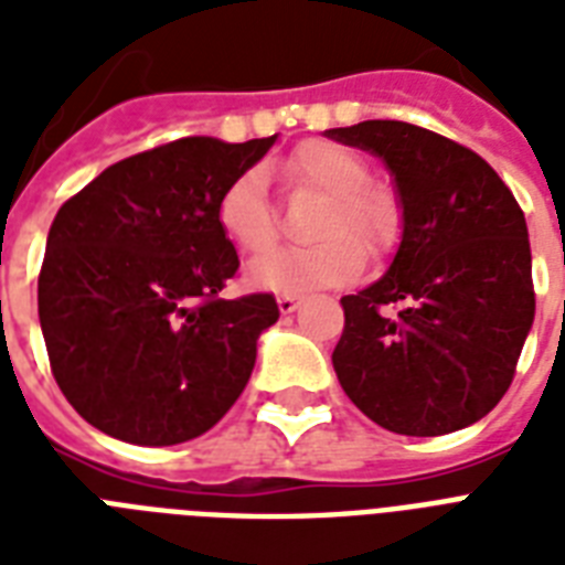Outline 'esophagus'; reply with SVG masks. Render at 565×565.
I'll list each match as a JSON object with an SVG mask.
<instances>
[{"label":"esophagus","instance_id":"esophagus-1","mask_svg":"<svg viewBox=\"0 0 565 565\" xmlns=\"http://www.w3.org/2000/svg\"><path fill=\"white\" fill-rule=\"evenodd\" d=\"M299 305L301 299L299 296H292V292H281V296H278V310H281V313H292V310H299Z\"/></svg>","mask_w":565,"mask_h":565}]
</instances>
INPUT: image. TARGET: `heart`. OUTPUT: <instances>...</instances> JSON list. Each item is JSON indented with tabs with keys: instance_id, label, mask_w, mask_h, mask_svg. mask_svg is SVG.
<instances>
[{
	"instance_id": "heart-1",
	"label": "heart",
	"mask_w": 565,
	"mask_h": 565,
	"mask_svg": "<svg viewBox=\"0 0 565 565\" xmlns=\"http://www.w3.org/2000/svg\"><path fill=\"white\" fill-rule=\"evenodd\" d=\"M292 190L326 195L308 248H278L248 266V281L275 292H310L352 281L363 269V249L381 255L398 234L395 199L372 184L370 163L349 146L308 140L284 163ZM222 234L246 255H260L275 243V213L260 170L239 172L216 202Z\"/></svg>"
}]
</instances>
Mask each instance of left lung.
Listing matches in <instances>:
<instances>
[{
    "mask_svg": "<svg viewBox=\"0 0 565 565\" xmlns=\"http://www.w3.org/2000/svg\"><path fill=\"white\" fill-rule=\"evenodd\" d=\"M326 135L384 158L404 207L393 266L340 299V386L393 434L466 428L508 393L534 322L525 213L481 154L437 131L366 119Z\"/></svg>",
    "mask_w": 565,
    "mask_h": 565,
    "instance_id": "8db88e82",
    "label": "left lung"
}]
</instances>
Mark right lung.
<instances>
[{
	"instance_id": "add662e5",
	"label": "right lung",
	"mask_w": 565,
	"mask_h": 565,
	"mask_svg": "<svg viewBox=\"0 0 565 565\" xmlns=\"http://www.w3.org/2000/svg\"><path fill=\"white\" fill-rule=\"evenodd\" d=\"M273 143L181 137L114 163L61 204L38 313L52 375L93 428L175 446L211 430L246 390L278 301L222 299L239 257L216 202Z\"/></svg>"
}]
</instances>
